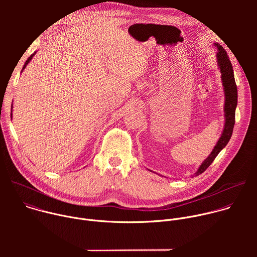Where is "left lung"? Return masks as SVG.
I'll return each instance as SVG.
<instances>
[{
	"instance_id": "obj_1",
	"label": "left lung",
	"mask_w": 257,
	"mask_h": 257,
	"mask_svg": "<svg viewBox=\"0 0 257 257\" xmlns=\"http://www.w3.org/2000/svg\"><path fill=\"white\" fill-rule=\"evenodd\" d=\"M215 47L217 48L216 53V59H217V65L219 67L222 73V82L224 86L225 91V127L222 133V136L219 137L218 141L216 142V145L214 149L210 153V155L204 160V162L200 165L197 172L195 173V176H198L202 174L214 161L216 156L219 154L225 146L228 144L229 140L231 139L234 125H235V112L237 106V85L234 78V71L232 67V63L229 59V56L225 49L219 46L218 44H215Z\"/></svg>"
}]
</instances>
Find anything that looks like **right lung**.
Listing matches in <instances>:
<instances>
[{
    "label": "right lung",
    "mask_w": 257,
    "mask_h": 257,
    "mask_svg": "<svg viewBox=\"0 0 257 257\" xmlns=\"http://www.w3.org/2000/svg\"><path fill=\"white\" fill-rule=\"evenodd\" d=\"M34 55H35V53H34V54H32V55H31V56H30V57H29V58H28V59H27V60H26V62H25V64H24V66H23V68H22V70H24V69H25V67H26V65H27V64H28V63H29V62H30V60H31V59H32V57H33V56H34ZM11 115H12V114H11Z\"/></svg>",
    "instance_id": "1"
}]
</instances>
